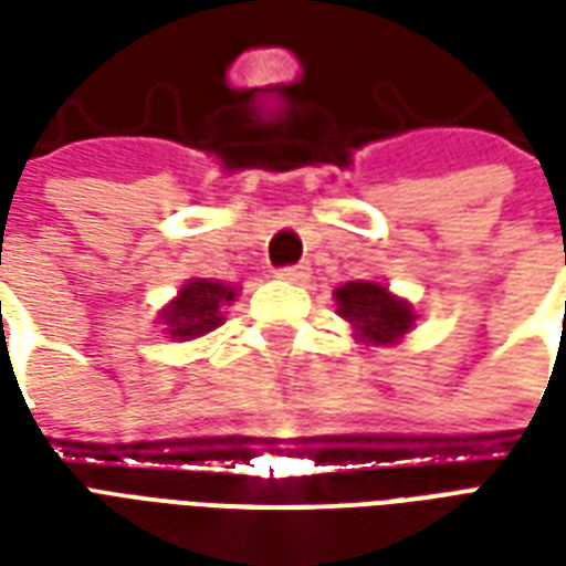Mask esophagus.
<instances>
[{
	"label": "esophagus",
	"mask_w": 566,
	"mask_h": 566,
	"mask_svg": "<svg viewBox=\"0 0 566 566\" xmlns=\"http://www.w3.org/2000/svg\"><path fill=\"white\" fill-rule=\"evenodd\" d=\"M282 282H291V284H303L308 279V266L306 263H296V266H282V270L275 272Z\"/></svg>",
	"instance_id": "34e87169"
}]
</instances>
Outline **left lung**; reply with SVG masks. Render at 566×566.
Listing matches in <instances>:
<instances>
[{
	"instance_id": "left-lung-1",
	"label": "left lung",
	"mask_w": 566,
	"mask_h": 566,
	"mask_svg": "<svg viewBox=\"0 0 566 566\" xmlns=\"http://www.w3.org/2000/svg\"><path fill=\"white\" fill-rule=\"evenodd\" d=\"M336 312L355 327V339L367 345H394L416 327L412 306L379 282H345L333 291Z\"/></svg>"
}]
</instances>
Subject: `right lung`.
I'll return each instance as SVG.
<instances>
[{"label":"right lung","mask_w":566,"mask_h":566,"mask_svg":"<svg viewBox=\"0 0 566 566\" xmlns=\"http://www.w3.org/2000/svg\"><path fill=\"white\" fill-rule=\"evenodd\" d=\"M235 294H239L235 284H223L218 279H190L172 303L160 312L163 333L178 343L206 336L214 327H221V308L230 306Z\"/></svg>","instance_id":"add662e5"}]
</instances>
